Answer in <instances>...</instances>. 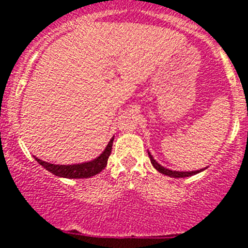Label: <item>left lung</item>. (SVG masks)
I'll use <instances>...</instances> for the list:
<instances>
[{"label": "left lung", "instance_id": "1", "mask_svg": "<svg viewBox=\"0 0 248 248\" xmlns=\"http://www.w3.org/2000/svg\"><path fill=\"white\" fill-rule=\"evenodd\" d=\"M148 154H149V157H150L151 164H153V166L156 169L157 171L161 172V174H164V175H168V176H170V177H177V179H179V177L192 176V175L199 174V172L202 171L203 170V169H201V170H195V171H172V170H169V169H166V168H164V166L160 165V164L157 163L154 157H153V155H151L149 151H148Z\"/></svg>", "mask_w": 248, "mask_h": 248}]
</instances>
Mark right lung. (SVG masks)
<instances>
[{"instance_id":"right-lung-1","label":"right lung","mask_w":248,"mask_h":248,"mask_svg":"<svg viewBox=\"0 0 248 248\" xmlns=\"http://www.w3.org/2000/svg\"><path fill=\"white\" fill-rule=\"evenodd\" d=\"M113 140L111 138L110 141L108 143L105 150L98 157H95L92 161L82 164H73V165H56V164H50L47 161H42L38 157H34L39 165H42L46 170L52 172L53 175L59 177H67V179H87V177L94 176V175L99 174L102 170L107 166L108 163V157L111 153V146H113Z\"/></svg>"}]
</instances>
